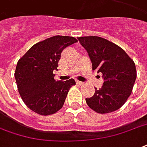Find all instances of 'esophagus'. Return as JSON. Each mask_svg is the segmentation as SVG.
I'll use <instances>...</instances> for the list:
<instances>
[{"label": "esophagus", "instance_id": "1", "mask_svg": "<svg viewBox=\"0 0 147 147\" xmlns=\"http://www.w3.org/2000/svg\"><path fill=\"white\" fill-rule=\"evenodd\" d=\"M76 84H78V85H83V84H84V82H80V81H76Z\"/></svg>", "mask_w": 147, "mask_h": 147}]
</instances>
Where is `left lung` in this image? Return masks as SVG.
<instances>
[{
  "instance_id": "left-lung-1",
  "label": "left lung",
  "mask_w": 147,
  "mask_h": 147,
  "mask_svg": "<svg viewBox=\"0 0 147 147\" xmlns=\"http://www.w3.org/2000/svg\"><path fill=\"white\" fill-rule=\"evenodd\" d=\"M78 40L87 51L93 70L102 74L104 80L92 97L86 98V104L100 114L119 109L131 95L136 79L134 61L123 49L106 39L93 36Z\"/></svg>"
}]
</instances>
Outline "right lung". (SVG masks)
I'll list each match as a JSON object with an SVG mask.
<instances>
[{
    "mask_svg": "<svg viewBox=\"0 0 147 147\" xmlns=\"http://www.w3.org/2000/svg\"><path fill=\"white\" fill-rule=\"evenodd\" d=\"M78 40L71 36H55L36 43L17 63L15 72L18 93L29 109L41 115L58 111L64 105L68 90L76 81H56L61 52Z\"/></svg>",
    "mask_w": 147,
    "mask_h": 147,
    "instance_id": "right-lung-1",
    "label": "right lung"
}]
</instances>
